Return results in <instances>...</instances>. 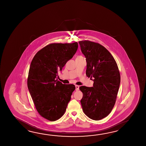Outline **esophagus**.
<instances>
[{
  "instance_id": "1",
  "label": "esophagus",
  "mask_w": 146,
  "mask_h": 146,
  "mask_svg": "<svg viewBox=\"0 0 146 146\" xmlns=\"http://www.w3.org/2000/svg\"><path fill=\"white\" fill-rule=\"evenodd\" d=\"M76 91H78V90H79V86H78V85H76Z\"/></svg>"
}]
</instances>
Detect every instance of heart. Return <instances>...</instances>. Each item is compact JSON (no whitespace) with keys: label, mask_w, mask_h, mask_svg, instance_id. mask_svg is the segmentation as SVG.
<instances>
[{"label":"heart","mask_w":146,"mask_h":146,"mask_svg":"<svg viewBox=\"0 0 146 146\" xmlns=\"http://www.w3.org/2000/svg\"><path fill=\"white\" fill-rule=\"evenodd\" d=\"M77 58H83V57L82 56H80V55H79V56H78L77 57Z\"/></svg>","instance_id":"1"}]
</instances>
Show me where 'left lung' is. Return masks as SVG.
<instances>
[{"instance_id": "8db88e82", "label": "left lung", "mask_w": 146, "mask_h": 146, "mask_svg": "<svg viewBox=\"0 0 146 146\" xmlns=\"http://www.w3.org/2000/svg\"><path fill=\"white\" fill-rule=\"evenodd\" d=\"M79 43L86 58V75L94 81L93 87L79 88L83 93L81 104L88 117L99 121L109 115L115 105L120 73L114 57L104 47L90 40Z\"/></svg>"}]
</instances>
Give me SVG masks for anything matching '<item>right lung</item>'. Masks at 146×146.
<instances>
[{"label": "right lung", "instance_id": "add662e5", "mask_svg": "<svg viewBox=\"0 0 146 146\" xmlns=\"http://www.w3.org/2000/svg\"><path fill=\"white\" fill-rule=\"evenodd\" d=\"M78 47L77 42L50 44L40 50L31 62L28 89L39 114L50 121H55L64 114L75 90L74 85L62 84L57 76Z\"/></svg>", "mask_w": 146, "mask_h": 146}]
</instances>
